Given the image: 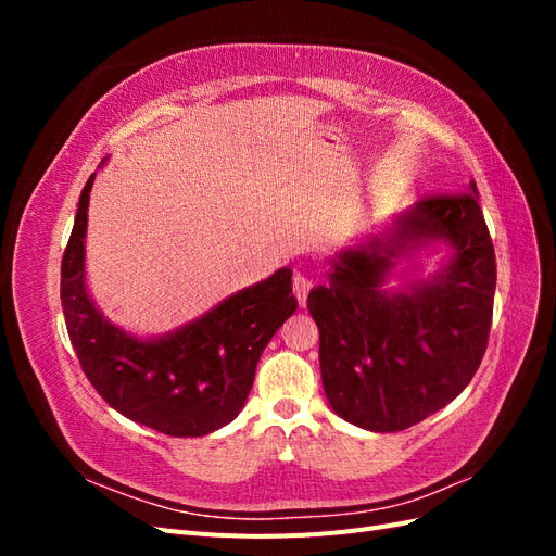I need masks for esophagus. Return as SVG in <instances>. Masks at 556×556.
Instances as JSON below:
<instances>
[{
	"label": "esophagus",
	"instance_id": "34e87169",
	"mask_svg": "<svg viewBox=\"0 0 556 556\" xmlns=\"http://www.w3.org/2000/svg\"><path fill=\"white\" fill-rule=\"evenodd\" d=\"M311 288H313L311 278H306L304 274L296 271L294 278H292V290H294V296H296V301H299V306H306V299H308Z\"/></svg>",
	"mask_w": 556,
	"mask_h": 556
}]
</instances>
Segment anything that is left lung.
<instances>
[{
    "label": "left lung",
    "instance_id": "8db88e82",
    "mask_svg": "<svg viewBox=\"0 0 556 556\" xmlns=\"http://www.w3.org/2000/svg\"><path fill=\"white\" fill-rule=\"evenodd\" d=\"M439 256L425 277L424 262ZM308 294L319 374L333 413L366 431H403L457 399L492 327L496 257L468 194L415 201L378 233L341 248Z\"/></svg>",
    "mask_w": 556,
    "mask_h": 556
}]
</instances>
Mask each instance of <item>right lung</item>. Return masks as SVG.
I'll list each match as a JSON object with an SVG mask.
<instances>
[{
	"label": "right lung",
	"instance_id": "obj_1",
	"mask_svg": "<svg viewBox=\"0 0 556 556\" xmlns=\"http://www.w3.org/2000/svg\"><path fill=\"white\" fill-rule=\"evenodd\" d=\"M94 176L78 199L60 285L66 331L83 371L99 396L131 422L176 439L223 429L243 410L264 348L296 311L292 268L280 266L172 331L137 336L117 327L94 304L86 276Z\"/></svg>",
	"mask_w": 556,
	"mask_h": 556
}]
</instances>
